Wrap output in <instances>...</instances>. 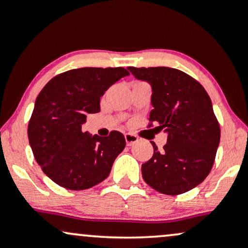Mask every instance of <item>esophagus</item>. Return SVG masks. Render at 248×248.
<instances>
[{
  "label": "esophagus",
  "mask_w": 248,
  "mask_h": 248,
  "mask_svg": "<svg viewBox=\"0 0 248 248\" xmlns=\"http://www.w3.org/2000/svg\"><path fill=\"white\" fill-rule=\"evenodd\" d=\"M124 139H126V143H127V146H132V144L136 143V142L139 141V138H138V136L134 135V134H130V133L124 134Z\"/></svg>",
  "instance_id": "esophagus-1"
}]
</instances>
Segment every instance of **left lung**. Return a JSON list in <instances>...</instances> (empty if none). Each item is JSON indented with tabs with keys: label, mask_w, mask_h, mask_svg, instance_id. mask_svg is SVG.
Wrapping results in <instances>:
<instances>
[{
	"label": "left lung",
	"mask_w": 248,
	"mask_h": 248,
	"mask_svg": "<svg viewBox=\"0 0 248 248\" xmlns=\"http://www.w3.org/2000/svg\"><path fill=\"white\" fill-rule=\"evenodd\" d=\"M134 77L153 87L148 128L158 124L167 144L142 164V177L156 191L176 196L201 184L211 171L220 141V126L205 88L181 70L134 67Z\"/></svg>",
	"instance_id": "1"
}]
</instances>
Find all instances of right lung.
Here are the masks:
<instances>
[{
    "label": "right lung",
    "instance_id": "right-lung-1",
    "mask_svg": "<svg viewBox=\"0 0 248 248\" xmlns=\"http://www.w3.org/2000/svg\"><path fill=\"white\" fill-rule=\"evenodd\" d=\"M129 72L124 67H80L53 77L37 96L28 136L37 163L55 183L85 190L109 175L126 147L124 134L81 132L87 114L100 112V96Z\"/></svg>",
    "mask_w": 248,
    "mask_h": 248
}]
</instances>
